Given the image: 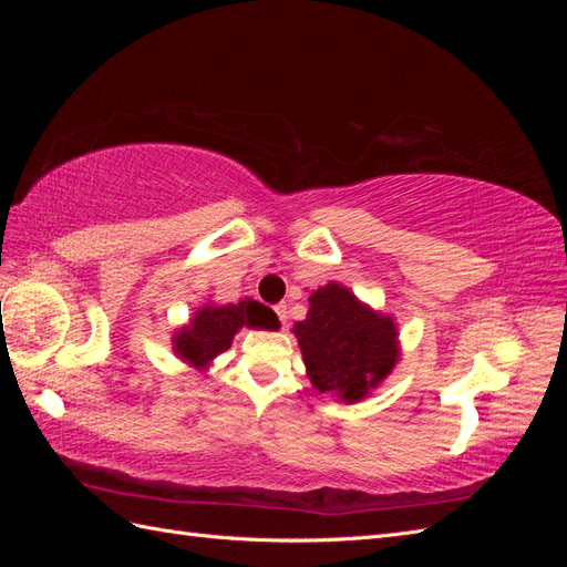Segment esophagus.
<instances>
[{"label": "esophagus", "mask_w": 567, "mask_h": 567, "mask_svg": "<svg viewBox=\"0 0 567 567\" xmlns=\"http://www.w3.org/2000/svg\"><path fill=\"white\" fill-rule=\"evenodd\" d=\"M274 310H277L279 321L286 326V321H288V310H286V305H277V307H274Z\"/></svg>", "instance_id": "obj_1"}]
</instances>
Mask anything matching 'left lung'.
Masks as SVG:
<instances>
[{
    "label": "left lung",
    "mask_w": 567,
    "mask_h": 567,
    "mask_svg": "<svg viewBox=\"0 0 567 567\" xmlns=\"http://www.w3.org/2000/svg\"><path fill=\"white\" fill-rule=\"evenodd\" d=\"M293 333L312 388L348 404L369 398L402 354L394 319L338 281L312 290L310 310Z\"/></svg>",
    "instance_id": "obj_1"
}]
</instances>
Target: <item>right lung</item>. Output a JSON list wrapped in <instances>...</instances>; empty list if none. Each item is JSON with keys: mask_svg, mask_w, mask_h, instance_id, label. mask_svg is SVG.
I'll return each instance as SVG.
<instances>
[{"mask_svg": "<svg viewBox=\"0 0 567 567\" xmlns=\"http://www.w3.org/2000/svg\"><path fill=\"white\" fill-rule=\"evenodd\" d=\"M248 326V329L277 331L279 319L269 307L246 298L231 305L205 302L194 312V317L184 323L173 336V352L198 371L208 369L213 359L231 348L234 336Z\"/></svg>", "mask_w": 567, "mask_h": 567, "instance_id": "1", "label": "right lung"}]
</instances>
